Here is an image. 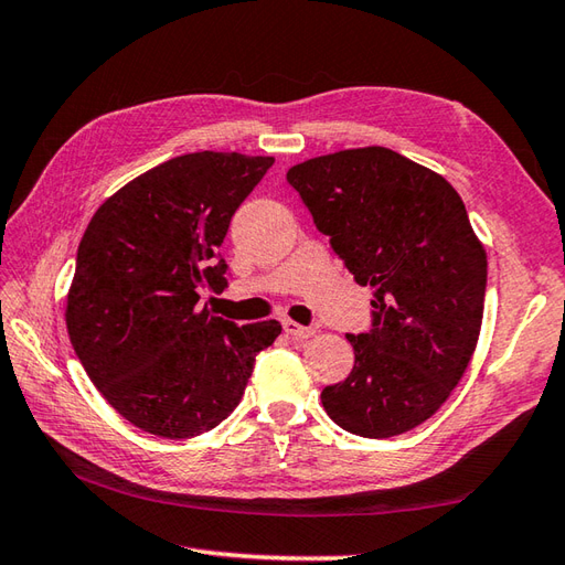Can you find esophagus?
<instances>
[{"label": "esophagus", "mask_w": 565, "mask_h": 565, "mask_svg": "<svg viewBox=\"0 0 565 565\" xmlns=\"http://www.w3.org/2000/svg\"><path fill=\"white\" fill-rule=\"evenodd\" d=\"M284 332L291 339H298V342H306V339H310L315 334L312 327H303V324L291 322V320L284 322Z\"/></svg>", "instance_id": "34e87169"}]
</instances>
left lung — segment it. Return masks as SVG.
Segmentation results:
<instances>
[{"label": "left lung", "mask_w": 565, "mask_h": 565, "mask_svg": "<svg viewBox=\"0 0 565 565\" xmlns=\"http://www.w3.org/2000/svg\"><path fill=\"white\" fill-rule=\"evenodd\" d=\"M286 180L356 284L373 288V330L347 334L356 361L322 390L324 412L363 438L416 428L452 395L481 332L487 250L460 194L385 147L318 156Z\"/></svg>", "instance_id": "left-lung-1"}]
</instances>
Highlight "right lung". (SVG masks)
Returning a JSON list of instances; mask_svg holds the SVG:
<instances>
[{
	"label": "right lung",
	"mask_w": 565,
	"mask_h": 565,
	"mask_svg": "<svg viewBox=\"0 0 565 565\" xmlns=\"http://www.w3.org/2000/svg\"><path fill=\"white\" fill-rule=\"evenodd\" d=\"M271 156H178L108 196L78 243L70 342L113 409L153 436L212 430L238 406L277 320L238 327L200 306L228 286L216 259L231 216Z\"/></svg>",
	"instance_id": "obj_1"
}]
</instances>
